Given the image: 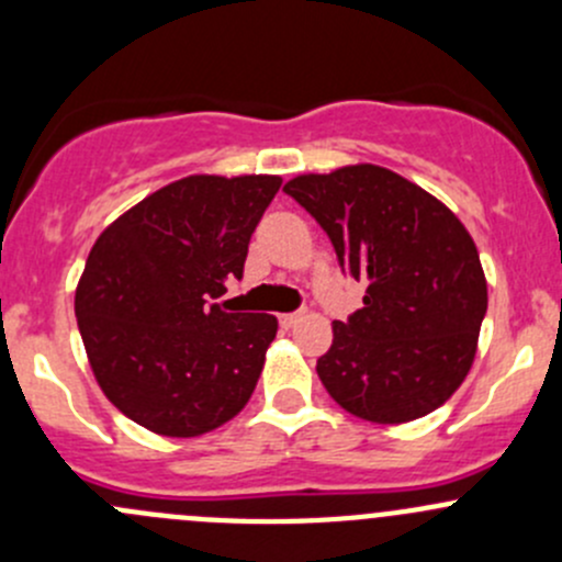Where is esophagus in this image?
Returning a JSON list of instances; mask_svg holds the SVG:
<instances>
[{"mask_svg": "<svg viewBox=\"0 0 562 562\" xmlns=\"http://www.w3.org/2000/svg\"><path fill=\"white\" fill-rule=\"evenodd\" d=\"M302 313H285V315H280V323H282V328H296L299 323H302Z\"/></svg>", "mask_w": 562, "mask_h": 562, "instance_id": "34e87169", "label": "esophagus"}]
</instances>
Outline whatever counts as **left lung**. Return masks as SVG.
<instances>
[{"label": "left lung", "instance_id": "obj_1", "mask_svg": "<svg viewBox=\"0 0 562 562\" xmlns=\"http://www.w3.org/2000/svg\"><path fill=\"white\" fill-rule=\"evenodd\" d=\"M282 190L331 239L364 307L334 321L317 359L331 400L372 424H405L462 386L486 315L479 249L459 217L405 176L359 162L302 173Z\"/></svg>", "mask_w": 562, "mask_h": 562}]
</instances>
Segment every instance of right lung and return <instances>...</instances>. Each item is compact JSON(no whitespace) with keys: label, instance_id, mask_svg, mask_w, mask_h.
I'll return each mask as SVG.
<instances>
[{"label":"right lung","instance_id":"right-lung-1","mask_svg":"<svg viewBox=\"0 0 562 562\" xmlns=\"http://www.w3.org/2000/svg\"><path fill=\"white\" fill-rule=\"evenodd\" d=\"M280 176L195 173L171 181L98 236L76 288L89 367L127 418L198 438L239 416L258 386L277 317L225 313L249 236Z\"/></svg>","mask_w":562,"mask_h":562}]
</instances>
